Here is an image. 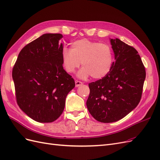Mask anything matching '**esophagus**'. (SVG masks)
Segmentation results:
<instances>
[{
  "label": "esophagus",
  "mask_w": 160,
  "mask_h": 160,
  "mask_svg": "<svg viewBox=\"0 0 160 160\" xmlns=\"http://www.w3.org/2000/svg\"><path fill=\"white\" fill-rule=\"evenodd\" d=\"M83 85V83H82L81 81H75V87L76 88H78V87L81 86Z\"/></svg>",
  "instance_id": "1"
}]
</instances>
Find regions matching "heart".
I'll return each mask as SVG.
<instances>
[{
    "label": "heart",
    "instance_id": "heart-1",
    "mask_svg": "<svg viewBox=\"0 0 160 160\" xmlns=\"http://www.w3.org/2000/svg\"><path fill=\"white\" fill-rule=\"evenodd\" d=\"M61 59L68 73L74 72L82 63L83 68L78 73L80 78L85 79L91 75L95 79H101L112 69L114 55L108 44L82 38L72 42L71 49L64 48Z\"/></svg>",
    "mask_w": 160,
    "mask_h": 160
}]
</instances>
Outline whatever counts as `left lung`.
<instances>
[{"instance_id": "1", "label": "left lung", "mask_w": 160, "mask_h": 160, "mask_svg": "<svg viewBox=\"0 0 160 160\" xmlns=\"http://www.w3.org/2000/svg\"><path fill=\"white\" fill-rule=\"evenodd\" d=\"M115 61L109 73L89 84L87 107L98 122L112 123L123 118L139 104L146 70L138 52L119 38H110Z\"/></svg>"}]
</instances>
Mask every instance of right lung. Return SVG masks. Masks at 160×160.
Returning a JSON list of instances; mask_svg holds the SVG:
<instances>
[{
    "label": "right lung",
    "instance_id": "obj_1",
    "mask_svg": "<svg viewBox=\"0 0 160 160\" xmlns=\"http://www.w3.org/2000/svg\"><path fill=\"white\" fill-rule=\"evenodd\" d=\"M61 34L46 33L19 52L12 69L17 102L24 113L40 123H51L64 110L74 79L62 67Z\"/></svg>",
    "mask_w": 160,
    "mask_h": 160
}]
</instances>
